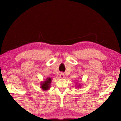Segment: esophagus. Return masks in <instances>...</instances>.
I'll list each match as a JSON object with an SVG mask.
<instances>
[{"mask_svg": "<svg viewBox=\"0 0 121 121\" xmlns=\"http://www.w3.org/2000/svg\"><path fill=\"white\" fill-rule=\"evenodd\" d=\"M60 78L61 79H63L65 78V75L63 73H60Z\"/></svg>", "mask_w": 121, "mask_h": 121, "instance_id": "esophagus-1", "label": "esophagus"}]
</instances>
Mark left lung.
<instances>
[{
    "label": "left lung",
    "instance_id": "8db88e82",
    "mask_svg": "<svg viewBox=\"0 0 121 121\" xmlns=\"http://www.w3.org/2000/svg\"><path fill=\"white\" fill-rule=\"evenodd\" d=\"M76 88H80V87L81 86V84H78V82H76Z\"/></svg>",
    "mask_w": 121,
    "mask_h": 121
}]
</instances>
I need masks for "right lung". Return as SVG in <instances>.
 <instances>
[{
    "label": "right lung",
    "mask_w": 121,
    "mask_h": 121,
    "mask_svg": "<svg viewBox=\"0 0 121 121\" xmlns=\"http://www.w3.org/2000/svg\"><path fill=\"white\" fill-rule=\"evenodd\" d=\"M52 83V78L50 77H47L45 79V81H42L40 83V88L43 91H47L50 89Z\"/></svg>",
    "instance_id": "obj_1"
}]
</instances>
